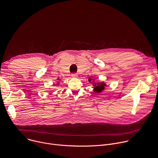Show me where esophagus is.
Here are the masks:
<instances>
[{
  "label": "esophagus",
  "instance_id": "obj_1",
  "mask_svg": "<svg viewBox=\"0 0 158 158\" xmlns=\"http://www.w3.org/2000/svg\"><path fill=\"white\" fill-rule=\"evenodd\" d=\"M71 76H72L73 77H77L78 75H77V74H76V73H73V74H72Z\"/></svg>",
  "mask_w": 158,
  "mask_h": 158
}]
</instances>
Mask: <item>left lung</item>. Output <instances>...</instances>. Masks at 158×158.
<instances>
[{
  "label": "left lung",
  "instance_id": "left-lung-1",
  "mask_svg": "<svg viewBox=\"0 0 158 158\" xmlns=\"http://www.w3.org/2000/svg\"><path fill=\"white\" fill-rule=\"evenodd\" d=\"M88 81L89 82L92 83L94 87L93 91L95 93H101L104 91L106 86V83L104 82H96L94 79H92L91 78H89Z\"/></svg>",
  "mask_w": 158,
  "mask_h": 158
}]
</instances>
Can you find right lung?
Here are the masks:
<instances>
[{
    "label": "right lung",
    "mask_w": 158,
    "mask_h": 158,
    "mask_svg": "<svg viewBox=\"0 0 158 158\" xmlns=\"http://www.w3.org/2000/svg\"><path fill=\"white\" fill-rule=\"evenodd\" d=\"M58 80H60V79H59V78H58ZM58 84H59V82H58V83H57V85H58Z\"/></svg>",
    "instance_id": "obj_1"
}]
</instances>
